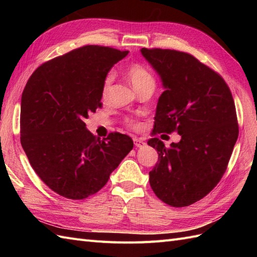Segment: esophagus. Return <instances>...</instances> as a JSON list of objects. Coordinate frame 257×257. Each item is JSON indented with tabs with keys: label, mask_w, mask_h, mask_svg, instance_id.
I'll return each mask as SVG.
<instances>
[{
	"label": "esophagus",
	"mask_w": 257,
	"mask_h": 257,
	"mask_svg": "<svg viewBox=\"0 0 257 257\" xmlns=\"http://www.w3.org/2000/svg\"><path fill=\"white\" fill-rule=\"evenodd\" d=\"M134 143H135V146L138 147V148H140V147H144L146 146V143L140 138H134Z\"/></svg>",
	"instance_id": "34e87169"
}]
</instances>
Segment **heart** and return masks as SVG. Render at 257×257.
Segmentation results:
<instances>
[{
  "mask_svg": "<svg viewBox=\"0 0 257 257\" xmlns=\"http://www.w3.org/2000/svg\"><path fill=\"white\" fill-rule=\"evenodd\" d=\"M125 74H127L128 78L132 81V84L138 91L143 90L145 88H154L156 87V78L152 73L148 69V67L144 65L143 63L136 62L129 64L125 67ZM114 79L113 73L109 72L106 74L105 77L102 79L101 87H100V97L103 101H106L109 95H110L111 86ZM127 124L130 128H136L137 123L134 120H128Z\"/></svg>",
  "mask_w": 257,
  "mask_h": 257,
  "instance_id": "1",
  "label": "heart"
}]
</instances>
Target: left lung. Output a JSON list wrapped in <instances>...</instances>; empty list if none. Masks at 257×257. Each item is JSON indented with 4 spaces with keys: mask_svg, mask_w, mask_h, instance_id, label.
I'll return each mask as SVG.
<instances>
[{
    "mask_svg": "<svg viewBox=\"0 0 257 257\" xmlns=\"http://www.w3.org/2000/svg\"><path fill=\"white\" fill-rule=\"evenodd\" d=\"M141 53L166 88L154 134L181 136L169 148L157 137L148 140L158 151L149 182L162 202L188 206L209 194L226 171L238 136L232 92L220 74L189 53L162 48Z\"/></svg>",
    "mask_w": 257,
    "mask_h": 257,
    "instance_id": "obj_1",
    "label": "left lung"
}]
</instances>
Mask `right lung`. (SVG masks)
Listing matches in <instances>:
<instances>
[{
  "label": "right lung",
  "instance_id": "1",
  "mask_svg": "<svg viewBox=\"0 0 257 257\" xmlns=\"http://www.w3.org/2000/svg\"><path fill=\"white\" fill-rule=\"evenodd\" d=\"M129 51L76 48L42 64L21 101V144L32 168L54 192L72 200L97 193L134 148L127 135L95 137L85 118L101 108L102 79Z\"/></svg>",
  "mask_w": 257,
  "mask_h": 257
}]
</instances>
